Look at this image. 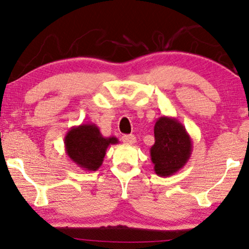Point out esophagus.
I'll list each match as a JSON object with an SVG mask.
<instances>
[{"label":"esophagus","instance_id":"34e87169","mask_svg":"<svg viewBox=\"0 0 249 249\" xmlns=\"http://www.w3.org/2000/svg\"><path fill=\"white\" fill-rule=\"evenodd\" d=\"M122 141H123L125 144H134L136 142V138L133 134H126L122 136Z\"/></svg>","mask_w":249,"mask_h":249}]
</instances>
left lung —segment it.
<instances>
[{"mask_svg":"<svg viewBox=\"0 0 249 249\" xmlns=\"http://www.w3.org/2000/svg\"><path fill=\"white\" fill-rule=\"evenodd\" d=\"M155 140L150 156L158 176L169 177L176 174L191 158L193 142L185 126L176 118H158L155 124Z\"/></svg>","mask_w":249,"mask_h":249,"instance_id":"left-lung-1","label":"left lung"}]
</instances>
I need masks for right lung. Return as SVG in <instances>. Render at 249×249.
Returning <instances> with one entry per match:
<instances>
[{"instance_id": "add662e5", "label": "right lung", "mask_w": 249, "mask_h": 249, "mask_svg": "<svg viewBox=\"0 0 249 249\" xmlns=\"http://www.w3.org/2000/svg\"><path fill=\"white\" fill-rule=\"evenodd\" d=\"M117 143L118 139L115 136H103L99 127L93 123L73 126L64 138L66 155L86 171L99 169L108 146Z\"/></svg>"}]
</instances>
